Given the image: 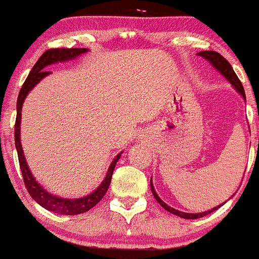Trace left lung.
Wrapping results in <instances>:
<instances>
[{
  "label": "left lung",
  "instance_id": "1",
  "mask_svg": "<svg viewBox=\"0 0 259 259\" xmlns=\"http://www.w3.org/2000/svg\"><path fill=\"white\" fill-rule=\"evenodd\" d=\"M198 56H202L203 59H206L207 61L211 62L212 66L214 67V69L217 70V71L221 72L222 75H224L225 78L228 79L229 81L231 83V85L235 88V91H238L239 93L243 96V98L245 100V92H244V88H243V84H241V81L239 80V78L236 76L235 71L233 70V67H231L230 62L228 61V60L225 59L222 55H220L219 52H216V51H202V52L198 53ZM151 190H152V194H153V197L156 198L157 202L161 204V206L163 207V208L166 209V211L171 212L172 214H176V216L181 217V219H187V220H194V219H200V217H204L207 216V214H209L211 212L216 211L217 208H220V207L222 206H217L214 207V208L209 209V211H206V212H200V213H187V212H181V211H178V209L172 208V207L167 206L163 200H161V198L157 195L156 190H154L153 188V184H152V180H151Z\"/></svg>",
  "mask_w": 259,
  "mask_h": 259
}]
</instances>
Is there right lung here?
<instances>
[{"instance_id":"1","label":"right lung","mask_w":259,"mask_h":259,"mask_svg":"<svg viewBox=\"0 0 259 259\" xmlns=\"http://www.w3.org/2000/svg\"><path fill=\"white\" fill-rule=\"evenodd\" d=\"M87 48H51L47 50L42 56L39 57L35 65L33 66L31 71L29 72L28 78L24 81L23 87H21L20 92H19L18 97V103H16V121H15V147L18 151L19 157V165H20L21 174H23L24 184H25L26 190L29 192L30 197L35 200V202L42 206L43 208L48 209L51 212L60 214H69V216H74V214H80L84 212L89 211L93 208L97 203L100 202L106 194L110 187L111 179H112L113 170L117 163L118 158L121 156V153H118L112 161L111 166L108 167L107 175H106L105 180L101 183V185L97 188L94 192H92L89 195H85L83 198H78V199H67V198L57 197L47 190L43 189L40 184H38V181L31 175L30 170L28 167L26 159L24 157L23 148H21V142H20V121H21V107H23L24 100L26 98L29 92L34 88L45 76L51 74V71L46 70L48 65L56 64V62H64L69 61V60L75 59V57L80 56L81 53L87 52Z\"/></svg>"}]
</instances>
